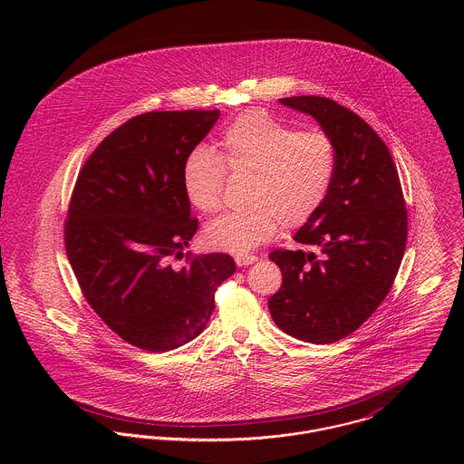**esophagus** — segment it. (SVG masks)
I'll use <instances>...</instances> for the list:
<instances>
[{
  "label": "esophagus",
  "instance_id": "34e87169",
  "mask_svg": "<svg viewBox=\"0 0 464 464\" xmlns=\"http://www.w3.org/2000/svg\"><path fill=\"white\" fill-rule=\"evenodd\" d=\"M257 261H259V257H256V256H248V254H245V256H236V265L239 266V267L254 265V263H257Z\"/></svg>",
  "mask_w": 464,
  "mask_h": 464
}]
</instances>
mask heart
Returning <instances> with one entry per match:
<instances>
[{
	"instance_id": "obj_1",
	"label": "heart",
	"mask_w": 464,
	"mask_h": 464,
	"mask_svg": "<svg viewBox=\"0 0 464 464\" xmlns=\"http://www.w3.org/2000/svg\"><path fill=\"white\" fill-rule=\"evenodd\" d=\"M223 166L250 175L248 207L210 221L203 237L216 250L243 256L318 212L331 193L335 148L327 133L296 132L265 111L243 112L221 133L218 155L199 146L184 160L182 189L203 214L221 205Z\"/></svg>"
}]
</instances>
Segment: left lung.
I'll use <instances>...</instances> for the list:
<instances>
[{
	"mask_svg": "<svg viewBox=\"0 0 464 464\" xmlns=\"http://www.w3.org/2000/svg\"><path fill=\"white\" fill-rule=\"evenodd\" d=\"M278 102L331 137L335 175L324 205L295 234L320 257L271 252L282 285L267 307L280 331L327 344L357 331L390 293L405 250V201L392 153L364 120L322 96Z\"/></svg>",
	"mask_w": 464,
	"mask_h": 464,
	"instance_id": "left-lung-1",
	"label": "left lung"
}]
</instances>
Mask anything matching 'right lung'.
<instances>
[{
	"mask_svg": "<svg viewBox=\"0 0 464 464\" xmlns=\"http://www.w3.org/2000/svg\"><path fill=\"white\" fill-rule=\"evenodd\" d=\"M218 118L219 111L132 118L100 142L74 186L64 228L74 276L107 327L148 352L198 337L216 287L236 271L227 254L169 265L198 230L182 166Z\"/></svg>",
	"mask_w": 464,
	"mask_h": 464,
	"instance_id": "right-lung-1",
	"label": "right lung"
}]
</instances>
